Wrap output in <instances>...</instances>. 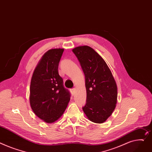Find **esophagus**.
I'll return each instance as SVG.
<instances>
[{
	"label": "esophagus",
	"mask_w": 152,
	"mask_h": 152,
	"mask_svg": "<svg viewBox=\"0 0 152 152\" xmlns=\"http://www.w3.org/2000/svg\"><path fill=\"white\" fill-rule=\"evenodd\" d=\"M71 92H72V93L73 95H75V92H76V89H75V88H73V89H72V90H71Z\"/></svg>",
	"instance_id": "esophagus-1"
}]
</instances>
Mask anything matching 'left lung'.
Instances as JSON below:
<instances>
[{"mask_svg": "<svg viewBox=\"0 0 152 152\" xmlns=\"http://www.w3.org/2000/svg\"><path fill=\"white\" fill-rule=\"evenodd\" d=\"M85 75L87 103L83 109L91 122L103 124L117 103V86L104 59L88 46L73 49Z\"/></svg>", "mask_w": 152, "mask_h": 152, "instance_id": "8db88e82", "label": "left lung"}]
</instances>
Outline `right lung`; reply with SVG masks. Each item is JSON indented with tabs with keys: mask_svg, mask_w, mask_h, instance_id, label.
<instances>
[{
	"mask_svg": "<svg viewBox=\"0 0 152 152\" xmlns=\"http://www.w3.org/2000/svg\"><path fill=\"white\" fill-rule=\"evenodd\" d=\"M64 50L51 49L45 53L35 67L30 82V107L38 118L48 124L61 117L70 99L58 72Z\"/></svg>",
	"mask_w": 152,
	"mask_h": 152,
	"instance_id": "add662e5",
	"label": "right lung"
}]
</instances>
